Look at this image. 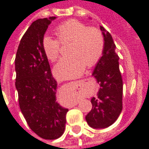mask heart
Masks as SVG:
<instances>
[{"instance_id":"heart-1","label":"heart","mask_w":149,"mask_h":149,"mask_svg":"<svg viewBox=\"0 0 149 149\" xmlns=\"http://www.w3.org/2000/svg\"><path fill=\"white\" fill-rule=\"evenodd\" d=\"M55 34L61 43H72L69 48V54L72 56L61 59L53 69L59 79L67 80L80 77L85 65L93 66L102 56L104 41L101 32L97 28L87 27L81 21L69 20L56 28ZM58 42L50 36L43 38V51L52 62L56 61L59 56Z\"/></svg>"}]
</instances>
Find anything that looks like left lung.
<instances>
[{
  "instance_id": "1",
  "label": "left lung",
  "mask_w": 149,
  "mask_h": 149,
  "mask_svg": "<svg viewBox=\"0 0 149 149\" xmlns=\"http://www.w3.org/2000/svg\"><path fill=\"white\" fill-rule=\"evenodd\" d=\"M104 41L102 56L94 68L93 76L100 88L91 99L92 109L85 119L93 128H105L117 120L122 111L123 81L119 68V56L111 34L100 26Z\"/></svg>"
}]
</instances>
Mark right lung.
<instances>
[{
	"instance_id": "add662e5",
	"label": "right lung",
	"mask_w": 149,
	"mask_h": 149,
	"mask_svg": "<svg viewBox=\"0 0 149 149\" xmlns=\"http://www.w3.org/2000/svg\"><path fill=\"white\" fill-rule=\"evenodd\" d=\"M56 18L33 21L21 38L15 59L20 109L29 128L45 140L61 136L68 111L56 101L57 83L42 49L45 33Z\"/></svg>"
}]
</instances>
